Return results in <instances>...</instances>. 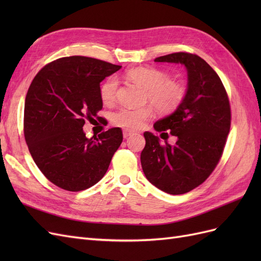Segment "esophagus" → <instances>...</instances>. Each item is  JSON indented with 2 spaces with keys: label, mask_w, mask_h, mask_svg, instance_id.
<instances>
[{
  "label": "esophagus",
  "mask_w": 261,
  "mask_h": 261,
  "mask_svg": "<svg viewBox=\"0 0 261 261\" xmlns=\"http://www.w3.org/2000/svg\"><path fill=\"white\" fill-rule=\"evenodd\" d=\"M134 132L130 130V129H124L123 130V137L124 138H128L130 135H133Z\"/></svg>",
  "instance_id": "esophagus-1"
}]
</instances>
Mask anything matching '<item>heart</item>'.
<instances>
[{
    "instance_id": "b5f03b06",
    "label": "heart",
    "mask_w": 261,
    "mask_h": 261,
    "mask_svg": "<svg viewBox=\"0 0 261 261\" xmlns=\"http://www.w3.org/2000/svg\"><path fill=\"white\" fill-rule=\"evenodd\" d=\"M127 77L146 89V100L150 101L158 111L171 113L181 105L185 99L184 86L169 80V75L153 67H136L129 69ZM118 81L110 76L100 87V97L103 103L110 105L115 101ZM153 116V109L150 106L143 108H120L112 114V123L126 129H138L146 121Z\"/></svg>"
}]
</instances>
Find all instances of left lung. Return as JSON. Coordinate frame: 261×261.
I'll return each mask as SVG.
<instances>
[{
    "label": "left lung",
    "mask_w": 261,
    "mask_h": 261,
    "mask_svg": "<svg viewBox=\"0 0 261 261\" xmlns=\"http://www.w3.org/2000/svg\"><path fill=\"white\" fill-rule=\"evenodd\" d=\"M154 62L184 65L187 89L175 111L153 125L156 132L171 130V135L177 137L175 145L168 141L162 145L159 137L145 132L141 167L152 185L168 194L180 195L203 183L217 167L230 132V102L218 74L198 55L177 52Z\"/></svg>",
    "instance_id": "obj_1"
}]
</instances>
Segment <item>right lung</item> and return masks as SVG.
<instances>
[{
	"label": "right lung",
	"instance_id": "1",
	"mask_svg": "<svg viewBox=\"0 0 261 261\" xmlns=\"http://www.w3.org/2000/svg\"><path fill=\"white\" fill-rule=\"evenodd\" d=\"M122 66L86 57L45 65L31 83L23 112V134L37 167L54 185L81 192L105 176L123 140L120 127L87 138L85 120L102 109L100 83Z\"/></svg>",
	"mask_w": 261,
	"mask_h": 261
}]
</instances>
